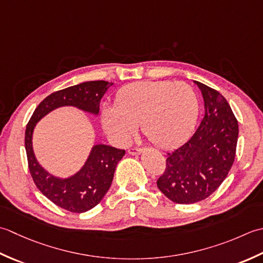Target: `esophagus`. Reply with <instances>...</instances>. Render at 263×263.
Segmentation results:
<instances>
[{
    "mask_svg": "<svg viewBox=\"0 0 263 263\" xmlns=\"http://www.w3.org/2000/svg\"><path fill=\"white\" fill-rule=\"evenodd\" d=\"M141 152H142V148L141 147H130V148H128V153L132 154V155L139 154Z\"/></svg>",
    "mask_w": 263,
    "mask_h": 263,
    "instance_id": "obj_1",
    "label": "esophagus"
}]
</instances>
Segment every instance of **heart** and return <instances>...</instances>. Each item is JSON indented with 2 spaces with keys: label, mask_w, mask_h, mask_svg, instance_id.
Returning <instances> with one entry per match:
<instances>
[{
  "label": "heart",
  "mask_w": 263,
  "mask_h": 263,
  "mask_svg": "<svg viewBox=\"0 0 263 263\" xmlns=\"http://www.w3.org/2000/svg\"><path fill=\"white\" fill-rule=\"evenodd\" d=\"M199 116V100L186 83L138 82L117 92L115 108H104L105 132L119 143H127L141 124L149 142L173 147L189 137Z\"/></svg>",
  "instance_id": "obj_1"
}]
</instances>
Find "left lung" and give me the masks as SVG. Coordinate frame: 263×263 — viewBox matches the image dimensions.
Listing matches in <instances>:
<instances>
[{
	"label": "left lung",
	"instance_id": "8db88e82",
	"mask_svg": "<svg viewBox=\"0 0 263 263\" xmlns=\"http://www.w3.org/2000/svg\"><path fill=\"white\" fill-rule=\"evenodd\" d=\"M204 99L205 115L194 135L167 153L157 185L178 204L205 200L226 179L236 154L238 122L227 100L206 85L195 82Z\"/></svg>",
	"mask_w": 263,
	"mask_h": 263
}]
</instances>
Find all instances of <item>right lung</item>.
Returning <instances> with one entry per match:
<instances>
[{"label":"right lung","mask_w":263,"mask_h":263,"mask_svg":"<svg viewBox=\"0 0 263 263\" xmlns=\"http://www.w3.org/2000/svg\"><path fill=\"white\" fill-rule=\"evenodd\" d=\"M109 86L104 80H94L52 93L41 102L27 124L25 147L34 183L43 195L67 211L82 213L99 204L110 189L116 167L125 155V149L103 144L95 145L79 173L68 179H60L47 174L36 161L31 145L34 127L41 118L63 105L77 106L80 110L98 115L101 99Z\"/></svg>","instance_id":"obj_1"}]
</instances>
